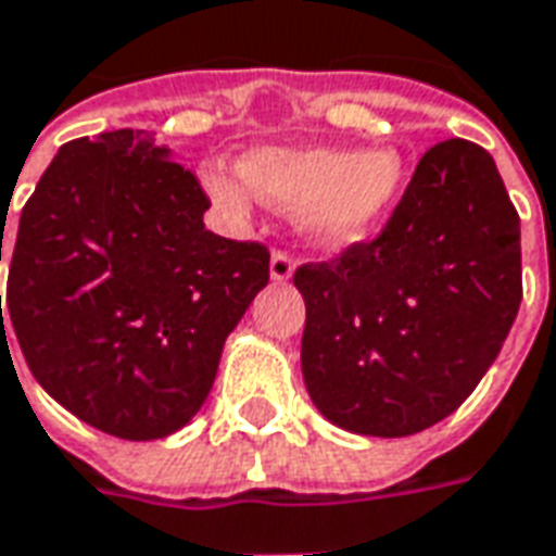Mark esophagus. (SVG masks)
<instances>
[{
    "label": "esophagus",
    "instance_id": "1",
    "mask_svg": "<svg viewBox=\"0 0 556 556\" xmlns=\"http://www.w3.org/2000/svg\"><path fill=\"white\" fill-rule=\"evenodd\" d=\"M296 269V257L293 254H287V251H275L271 254V263H269V271L275 281H287L290 275Z\"/></svg>",
    "mask_w": 556,
    "mask_h": 556
}]
</instances>
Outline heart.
Instances as JSON below:
<instances>
[{"label": "heart", "instance_id": "obj_1", "mask_svg": "<svg viewBox=\"0 0 556 556\" xmlns=\"http://www.w3.org/2000/svg\"><path fill=\"white\" fill-rule=\"evenodd\" d=\"M404 164L392 149L348 155L332 149H260L242 176L206 173L208 194L230 215H245L251 197L281 208H308L311 236L329 248L359 242L395 203Z\"/></svg>", "mask_w": 556, "mask_h": 556}]
</instances>
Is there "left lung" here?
<instances>
[{
  "label": "left lung",
  "mask_w": 556,
  "mask_h": 556,
  "mask_svg": "<svg viewBox=\"0 0 556 556\" xmlns=\"http://www.w3.org/2000/svg\"><path fill=\"white\" fill-rule=\"evenodd\" d=\"M302 374L344 431L407 437L455 413L521 305V222L497 164L470 140L425 152L368 242L293 275Z\"/></svg>",
  "instance_id": "obj_1"
}]
</instances>
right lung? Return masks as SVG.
<instances>
[{
  "label": "right lung",
  "mask_w": 556,
  "mask_h": 556,
  "mask_svg": "<svg viewBox=\"0 0 556 556\" xmlns=\"http://www.w3.org/2000/svg\"><path fill=\"white\" fill-rule=\"evenodd\" d=\"M206 208L194 173L119 128L62 146L20 212L11 332L47 395L104 434L188 425L269 285V248L206 230Z\"/></svg>",
  "instance_id": "add662e5"
}]
</instances>
